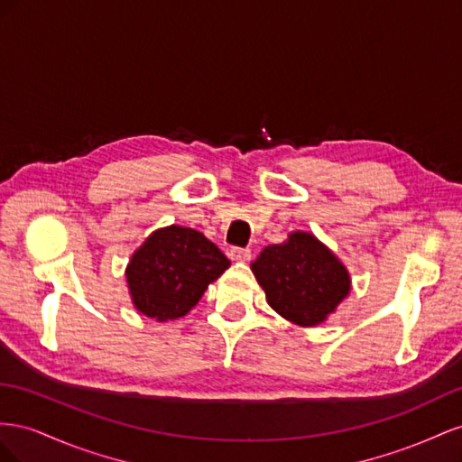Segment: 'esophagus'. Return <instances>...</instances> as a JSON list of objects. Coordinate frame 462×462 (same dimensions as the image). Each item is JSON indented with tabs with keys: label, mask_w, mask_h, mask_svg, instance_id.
<instances>
[{
	"label": "esophagus",
	"mask_w": 462,
	"mask_h": 462,
	"mask_svg": "<svg viewBox=\"0 0 462 462\" xmlns=\"http://www.w3.org/2000/svg\"><path fill=\"white\" fill-rule=\"evenodd\" d=\"M230 259L232 261H242V263H247L249 259H252V249H244V247H232L230 249Z\"/></svg>",
	"instance_id": "34e87169"
}]
</instances>
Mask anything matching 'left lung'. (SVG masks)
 Segmentation results:
<instances>
[{"label": "left lung", "mask_w": 462, "mask_h": 462, "mask_svg": "<svg viewBox=\"0 0 462 462\" xmlns=\"http://www.w3.org/2000/svg\"><path fill=\"white\" fill-rule=\"evenodd\" d=\"M252 271L265 290L267 304L300 327L327 321L352 288L342 261L313 234L301 230L263 249Z\"/></svg>", "instance_id": "8db88e82"}]
</instances>
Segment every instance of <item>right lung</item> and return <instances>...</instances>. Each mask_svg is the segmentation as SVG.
Returning a JSON list of instances; mask_svg holds the SVG:
<instances>
[{
  "instance_id": "obj_1",
  "label": "right lung",
  "mask_w": 462,
  "mask_h": 462,
  "mask_svg": "<svg viewBox=\"0 0 462 462\" xmlns=\"http://www.w3.org/2000/svg\"><path fill=\"white\" fill-rule=\"evenodd\" d=\"M228 267L226 255L201 232L172 224L154 230L135 249L125 279L135 310L164 323L191 311Z\"/></svg>"
}]
</instances>
